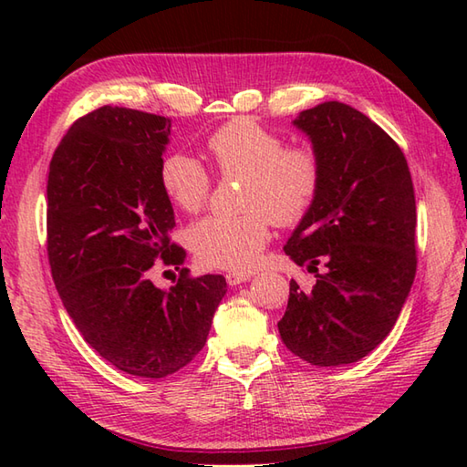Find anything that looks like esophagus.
<instances>
[{
  "label": "esophagus",
  "mask_w": 467,
  "mask_h": 467,
  "mask_svg": "<svg viewBox=\"0 0 467 467\" xmlns=\"http://www.w3.org/2000/svg\"><path fill=\"white\" fill-rule=\"evenodd\" d=\"M253 276V273H226V283L231 285V286H236V285H241V283H246Z\"/></svg>",
  "instance_id": "34e87169"
}]
</instances>
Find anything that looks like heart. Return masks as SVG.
I'll return each instance as SVG.
<instances>
[{"label": "heart", "instance_id": "heart-1", "mask_svg": "<svg viewBox=\"0 0 467 467\" xmlns=\"http://www.w3.org/2000/svg\"><path fill=\"white\" fill-rule=\"evenodd\" d=\"M206 146L223 174H246L244 213L206 216L188 228L186 239L201 263L246 271L269 241L271 221L289 226L309 213L319 192V158L309 146H286L279 132L251 118L226 122ZM158 178L168 201L184 213H198L211 196V174L184 152L166 154Z\"/></svg>", "mask_w": 467, "mask_h": 467}]
</instances>
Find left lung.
Wrapping results in <instances>:
<instances>
[{
	"instance_id": "1",
	"label": "left lung",
	"mask_w": 467,
	"mask_h": 467,
	"mask_svg": "<svg viewBox=\"0 0 467 467\" xmlns=\"http://www.w3.org/2000/svg\"><path fill=\"white\" fill-rule=\"evenodd\" d=\"M293 124L319 158L315 202L285 244L309 271L311 291L291 281L279 321L286 349L337 367L363 359L401 313L415 279V194L408 161L393 138L343 102L303 110Z\"/></svg>"
}]
</instances>
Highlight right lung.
Wrapping results in <instances>:
<instances>
[{"label":"right lung","mask_w":467,"mask_h":467,"mask_svg":"<svg viewBox=\"0 0 467 467\" xmlns=\"http://www.w3.org/2000/svg\"><path fill=\"white\" fill-rule=\"evenodd\" d=\"M171 136L164 116L102 106L69 126L47 176V256L59 299L86 343L118 369L161 379L206 343L223 275L171 289L150 281L156 261L184 263L171 239L172 204L161 188Z\"/></svg>","instance_id":"right-lung-1"}]
</instances>
